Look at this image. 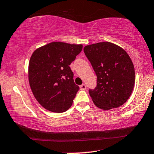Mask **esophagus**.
Returning a JSON list of instances; mask_svg holds the SVG:
<instances>
[{
  "mask_svg": "<svg viewBox=\"0 0 154 154\" xmlns=\"http://www.w3.org/2000/svg\"><path fill=\"white\" fill-rule=\"evenodd\" d=\"M79 88H80V90H86V85H85V84L81 85L80 86H79Z\"/></svg>",
  "mask_w": 154,
  "mask_h": 154,
  "instance_id": "obj_1",
  "label": "esophagus"
}]
</instances>
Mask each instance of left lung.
Here are the masks:
<instances>
[{
  "label": "left lung",
  "instance_id": "obj_1",
  "mask_svg": "<svg viewBox=\"0 0 154 154\" xmlns=\"http://www.w3.org/2000/svg\"><path fill=\"white\" fill-rule=\"evenodd\" d=\"M97 76V86L89 90L96 106L110 110L123 105L135 84L134 66L126 51L110 42H100L84 48Z\"/></svg>",
  "mask_w": 154,
  "mask_h": 154
}]
</instances>
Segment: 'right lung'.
<instances>
[{
  "instance_id": "1",
  "label": "right lung",
  "mask_w": 154,
  "mask_h": 154,
  "mask_svg": "<svg viewBox=\"0 0 154 154\" xmlns=\"http://www.w3.org/2000/svg\"><path fill=\"white\" fill-rule=\"evenodd\" d=\"M82 49V44L51 42L31 55L29 85L36 100L47 110L63 112L72 106L79 88L69 65Z\"/></svg>"
}]
</instances>
